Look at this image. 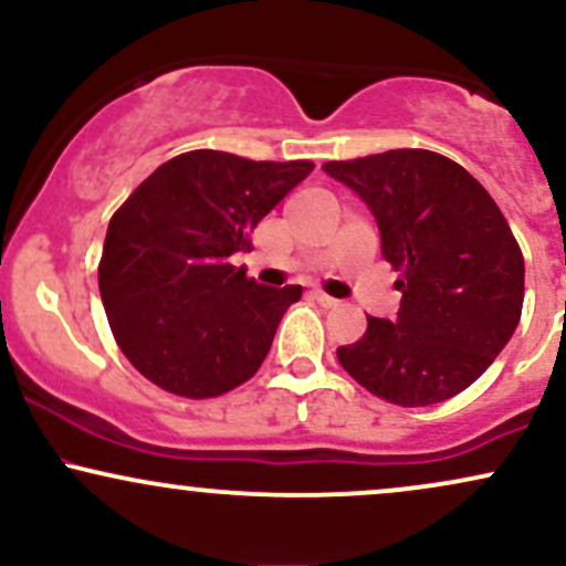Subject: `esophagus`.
Here are the masks:
<instances>
[{
  "instance_id": "34e87169",
  "label": "esophagus",
  "mask_w": 566,
  "mask_h": 566,
  "mask_svg": "<svg viewBox=\"0 0 566 566\" xmlns=\"http://www.w3.org/2000/svg\"><path fill=\"white\" fill-rule=\"evenodd\" d=\"M314 301H316V303H322L324 308H333V305L340 303V301H335V297H329L327 292H322V290H316V292H314Z\"/></svg>"
}]
</instances>
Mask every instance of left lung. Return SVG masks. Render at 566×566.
<instances>
[{
  "label": "left lung",
  "instance_id": "obj_1",
  "mask_svg": "<svg viewBox=\"0 0 566 566\" xmlns=\"http://www.w3.org/2000/svg\"><path fill=\"white\" fill-rule=\"evenodd\" d=\"M322 170L369 207L382 258L401 271L394 319L367 316V333L337 348V361L401 407L469 388L511 340L524 303V258L495 199L458 161L423 148Z\"/></svg>",
  "mask_w": 566,
  "mask_h": 566
}]
</instances>
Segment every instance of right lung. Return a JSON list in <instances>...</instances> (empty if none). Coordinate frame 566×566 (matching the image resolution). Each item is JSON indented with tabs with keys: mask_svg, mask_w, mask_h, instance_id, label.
Listing matches in <instances>:
<instances>
[{
	"mask_svg": "<svg viewBox=\"0 0 566 566\" xmlns=\"http://www.w3.org/2000/svg\"><path fill=\"white\" fill-rule=\"evenodd\" d=\"M314 170L311 161L180 154L108 223L97 287L122 354L165 391L207 399L258 373L301 284L265 287L229 263Z\"/></svg>",
	"mask_w": 566,
	"mask_h": 566,
	"instance_id": "1",
	"label": "right lung"
}]
</instances>
